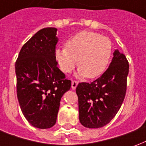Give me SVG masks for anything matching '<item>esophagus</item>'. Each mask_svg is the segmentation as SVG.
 <instances>
[{"instance_id":"1","label":"esophagus","mask_w":146,"mask_h":146,"mask_svg":"<svg viewBox=\"0 0 146 146\" xmlns=\"http://www.w3.org/2000/svg\"><path fill=\"white\" fill-rule=\"evenodd\" d=\"M77 84H78V82H77V81L73 80V81H72V84H71V86H72V88H73V90H74V89H76Z\"/></svg>"}]
</instances>
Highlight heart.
<instances>
[{
	"mask_svg": "<svg viewBox=\"0 0 146 146\" xmlns=\"http://www.w3.org/2000/svg\"><path fill=\"white\" fill-rule=\"evenodd\" d=\"M113 51L110 40L90 31H82L70 37L66 48H58L54 57L60 70L69 73L78 63L76 75L93 79L107 69Z\"/></svg>",
	"mask_w": 146,
	"mask_h": 146,
	"instance_id": "obj_1",
	"label": "heart"
}]
</instances>
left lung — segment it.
Returning <instances> with one entry per match:
<instances>
[{
  "label": "left lung",
  "mask_w": 146,
  "mask_h": 146,
  "mask_svg": "<svg viewBox=\"0 0 146 146\" xmlns=\"http://www.w3.org/2000/svg\"><path fill=\"white\" fill-rule=\"evenodd\" d=\"M128 72L125 55L116 49L110 66L99 78L77 85L79 119L84 127L99 128L116 116L125 97Z\"/></svg>",
  "instance_id": "left-lung-1"
}]
</instances>
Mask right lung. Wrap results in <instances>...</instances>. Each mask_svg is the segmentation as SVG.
<instances>
[{
    "label": "right lung",
    "instance_id": "1",
    "mask_svg": "<svg viewBox=\"0 0 146 146\" xmlns=\"http://www.w3.org/2000/svg\"><path fill=\"white\" fill-rule=\"evenodd\" d=\"M57 29L39 30L23 46L15 62L17 97L27 121L40 129L55 124L61 98L71 81L57 66Z\"/></svg>",
    "mask_w": 146,
    "mask_h": 146
}]
</instances>
